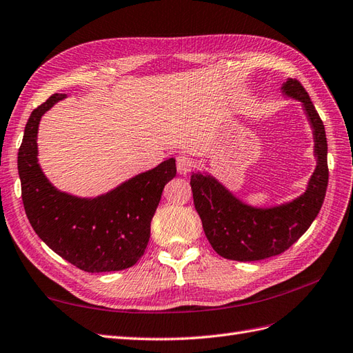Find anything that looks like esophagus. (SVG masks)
<instances>
[{
  "instance_id": "1",
  "label": "esophagus",
  "mask_w": 353,
  "mask_h": 353,
  "mask_svg": "<svg viewBox=\"0 0 353 353\" xmlns=\"http://www.w3.org/2000/svg\"><path fill=\"white\" fill-rule=\"evenodd\" d=\"M176 165H177V171L180 174H188L194 168V161L188 155H179L177 161H176Z\"/></svg>"
}]
</instances>
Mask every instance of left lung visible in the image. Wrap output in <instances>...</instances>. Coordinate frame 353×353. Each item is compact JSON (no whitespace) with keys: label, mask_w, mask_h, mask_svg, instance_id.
Returning a JSON list of instances; mask_svg holds the SVG:
<instances>
[{"label":"left lung","mask_w":353,"mask_h":353,"mask_svg":"<svg viewBox=\"0 0 353 353\" xmlns=\"http://www.w3.org/2000/svg\"><path fill=\"white\" fill-rule=\"evenodd\" d=\"M283 90L303 103L314 128L318 165L303 195L287 205L259 210L241 203L213 177L190 176L194 204L208 243L229 260L254 261L284 253L309 229L324 203L328 186L324 124L297 79H288Z\"/></svg>","instance_id":"1"}]
</instances>
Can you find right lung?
Here are the masks:
<instances>
[{"instance_id": "right-lung-1", "label": "right lung", "mask_w": 353, "mask_h": 353, "mask_svg": "<svg viewBox=\"0 0 353 353\" xmlns=\"http://www.w3.org/2000/svg\"><path fill=\"white\" fill-rule=\"evenodd\" d=\"M65 96H50L25 127L17 170L28 220L54 253L78 269L97 274L132 268L145 253L150 220L164 186L176 176V163L170 158L94 199L59 192L38 165L37 133L41 115Z\"/></svg>"}]
</instances>
